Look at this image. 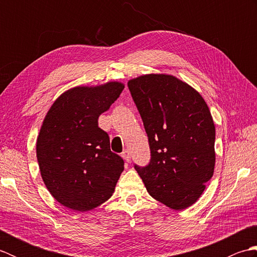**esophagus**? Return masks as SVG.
I'll list each match as a JSON object with an SVG mask.
<instances>
[{
  "label": "esophagus",
  "instance_id": "1",
  "mask_svg": "<svg viewBox=\"0 0 257 257\" xmlns=\"http://www.w3.org/2000/svg\"><path fill=\"white\" fill-rule=\"evenodd\" d=\"M121 157L127 162H130V151L129 150H124L122 154H121Z\"/></svg>",
  "mask_w": 257,
  "mask_h": 257
}]
</instances>
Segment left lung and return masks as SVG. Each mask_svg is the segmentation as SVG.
Segmentation results:
<instances>
[{
    "label": "left lung",
    "mask_w": 257,
    "mask_h": 257,
    "mask_svg": "<svg viewBox=\"0 0 257 257\" xmlns=\"http://www.w3.org/2000/svg\"><path fill=\"white\" fill-rule=\"evenodd\" d=\"M128 88L148 136L150 162L135 169L152 198L173 210L192 205L212 178L215 127L198 91L171 75H145Z\"/></svg>",
    "instance_id": "8db88e82"
}]
</instances>
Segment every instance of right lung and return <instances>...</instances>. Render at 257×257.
<instances>
[{
  "label": "right lung",
  "instance_id": "right-lung-1",
  "mask_svg": "<svg viewBox=\"0 0 257 257\" xmlns=\"http://www.w3.org/2000/svg\"><path fill=\"white\" fill-rule=\"evenodd\" d=\"M123 88L116 81L75 87L57 98L43 121L36 143L43 181L54 199L68 209L92 210L113 193L124 162L110 150L98 117Z\"/></svg>",
  "mask_w": 257,
  "mask_h": 257
}]
</instances>
